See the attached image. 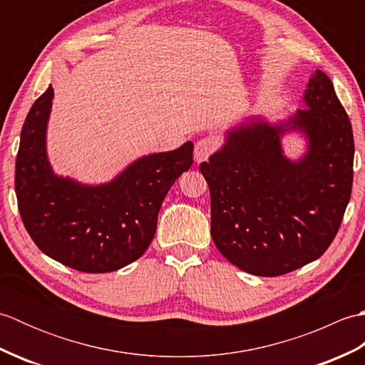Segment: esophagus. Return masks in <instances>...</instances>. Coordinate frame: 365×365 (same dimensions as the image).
I'll return each mask as SVG.
<instances>
[{
    "instance_id": "obj_1",
    "label": "esophagus",
    "mask_w": 365,
    "mask_h": 365,
    "mask_svg": "<svg viewBox=\"0 0 365 365\" xmlns=\"http://www.w3.org/2000/svg\"><path fill=\"white\" fill-rule=\"evenodd\" d=\"M216 141L213 138H202L199 139L195 145V161L200 163V161H205L210 155L216 150Z\"/></svg>"
}]
</instances>
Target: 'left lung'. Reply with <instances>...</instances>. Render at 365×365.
Masks as SVG:
<instances>
[{"label": "left lung", "instance_id": "1", "mask_svg": "<svg viewBox=\"0 0 365 365\" xmlns=\"http://www.w3.org/2000/svg\"><path fill=\"white\" fill-rule=\"evenodd\" d=\"M302 103L285 119L246 115L200 163L213 242L250 274L281 276L319 259L351 196L353 130L327 73H312ZM289 135L303 139L294 159L283 149Z\"/></svg>", "mask_w": 365, "mask_h": 365}]
</instances>
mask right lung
<instances>
[{
	"label": "right lung",
	"mask_w": 365,
	"mask_h": 365,
	"mask_svg": "<svg viewBox=\"0 0 365 365\" xmlns=\"http://www.w3.org/2000/svg\"><path fill=\"white\" fill-rule=\"evenodd\" d=\"M51 84L26 115L15 163V192L28 234L53 260L83 273H110L138 260L157 230L169 188L192 163V143L143 155L110 182L58 175L46 152Z\"/></svg>",
	"instance_id": "add662e5"
}]
</instances>
